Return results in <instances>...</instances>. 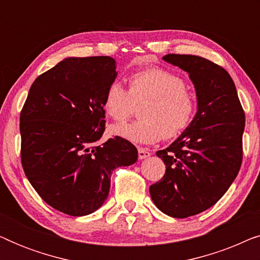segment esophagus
I'll use <instances>...</instances> for the list:
<instances>
[{"instance_id":"obj_1","label":"esophagus","mask_w":260,"mask_h":260,"mask_svg":"<svg viewBox=\"0 0 260 260\" xmlns=\"http://www.w3.org/2000/svg\"><path fill=\"white\" fill-rule=\"evenodd\" d=\"M150 155H151V152L149 151V150H147V149L138 148V158H140V159L148 158Z\"/></svg>"}]
</instances>
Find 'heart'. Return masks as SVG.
I'll list each match as a JSON object with an SVG mask.
<instances>
[{"label":"heart","mask_w":260,"mask_h":260,"mask_svg":"<svg viewBox=\"0 0 260 260\" xmlns=\"http://www.w3.org/2000/svg\"><path fill=\"white\" fill-rule=\"evenodd\" d=\"M142 119L112 126L116 136L135 144H152L163 137L174 138L183 133L198 109L195 94L179 74L162 67H148L129 77V91L119 81L108 86L103 108L116 122H124L142 105Z\"/></svg>","instance_id":"1"}]
</instances>
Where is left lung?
<instances>
[{
	"label": "left lung",
	"mask_w": 260,
	"mask_h": 260,
	"mask_svg": "<svg viewBox=\"0 0 260 260\" xmlns=\"http://www.w3.org/2000/svg\"><path fill=\"white\" fill-rule=\"evenodd\" d=\"M163 60L189 74L198 111L190 125L156 155L166 174L149 188L156 207L173 218H187L215 205L239 173L245 113L237 88L221 66L188 54Z\"/></svg>",
	"instance_id": "left-lung-1"
}]
</instances>
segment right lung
I'll use <instances>...</instances> for the list:
<instances>
[{
    "instance_id": "obj_1",
    "label": "right lung",
    "mask_w": 260,
    "mask_h": 260,
    "mask_svg": "<svg viewBox=\"0 0 260 260\" xmlns=\"http://www.w3.org/2000/svg\"><path fill=\"white\" fill-rule=\"evenodd\" d=\"M117 77L111 56L66 58L34 80L20 115L21 162L51 207L72 216L93 213L110 191L111 174L137 161L119 136L105 131L103 99Z\"/></svg>"
}]
</instances>
